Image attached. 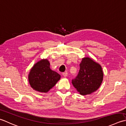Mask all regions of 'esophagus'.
I'll list each match as a JSON object with an SVG mask.
<instances>
[{
    "label": "esophagus",
    "instance_id": "obj_1",
    "mask_svg": "<svg viewBox=\"0 0 126 126\" xmlns=\"http://www.w3.org/2000/svg\"><path fill=\"white\" fill-rule=\"evenodd\" d=\"M63 77H67V75H68L67 72H63Z\"/></svg>",
    "mask_w": 126,
    "mask_h": 126
}]
</instances>
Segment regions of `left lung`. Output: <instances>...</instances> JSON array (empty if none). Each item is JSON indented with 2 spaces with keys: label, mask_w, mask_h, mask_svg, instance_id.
<instances>
[{
  "label": "left lung",
  "mask_w": 126,
  "mask_h": 126,
  "mask_svg": "<svg viewBox=\"0 0 126 126\" xmlns=\"http://www.w3.org/2000/svg\"><path fill=\"white\" fill-rule=\"evenodd\" d=\"M103 79V72L99 63L89 57L83 58L78 76L72 80L73 86L81 95L97 91Z\"/></svg>",
  "instance_id": "obj_1"
}]
</instances>
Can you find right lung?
Instances as JSON below:
<instances>
[{
  "mask_svg": "<svg viewBox=\"0 0 126 126\" xmlns=\"http://www.w3.org/2000/svg\"><path fill=\"white\" fill-rule=\"evenodd\" d=\"M61 76L50 68V63L43 59L35 63L28 74V80L32 88L40 92H48L57 82Z\"/></svg>",
  "mask_w": 126,
  "mask_h": 126,
  "instance_id": "obj_1",
  "label": "right lung"
}]
</instances>
